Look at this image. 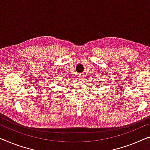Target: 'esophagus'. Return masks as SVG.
<instances>
[{
	"instance_id": "1",
	"label": "esophagus",
	"mask_w": 150,
	"mask_h": 150,
	"mask_svg": "<svg viewBox=\"0 0 150 150\" xmlns=\"http://www.w3.org/2000/svg\"><path fill=\"white\" fill-rule=\"evenodd\" d=\"M77 79L79 80V81H81V80L83 79V76H82L81 74L78 75V76H77Z\"/></svg>"
}]
</instances>
